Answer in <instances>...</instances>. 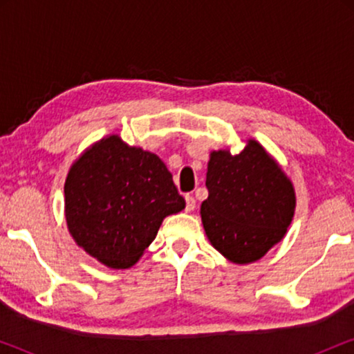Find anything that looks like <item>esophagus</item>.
Wrapping results in <instances>:
<instances>
[{
  "label": "esophagus",
  "mask_w": 354,
  "mask_h": 354,
  "mask_svg": "<svg viewBox=\"0 0 354 354\" xmlns=\"http://www.w3.org/2000/svg\"><path fill=\"white\" fill-rule=\"evenodd\" d=\"M185 201H187V206H185V209L190 212V211H193L196 207V201H195V198H193L192 195H187L185 196Z\"/></svg>",
  "instance_id": "esophagus-1"
}]
</instances>
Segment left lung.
<instances>
[{"label": "left lung", "instance_id": "8db88e82", "mask_svg": "<svg viewBox=\"0 0 354 354\" xmlns=\"http://www.w3.org/2000/svg\"><path fill=\"white\" fill-rule=\"evenodd\" d=\"M201 221L211 245L236 264L254 263L287 234L295 188L277 161L256 140L239 154L212 151Z\"/></svg>", "mask_w": 354, "mask_h": 354}]
</instances>
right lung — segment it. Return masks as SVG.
<instances>
[{"instance_id": "obj_1", "label": "right lung", "mask_w": 354, "mask_h": 354, "mask_svg": "<svg viewBox=\"0 0 354 354\" xmlns=\"http://www.w3.org/2000/svg\"><path fill=\"white\" fill-rule=\"evenodd\" d=\"M185 200L154 153L109 135L86 148L64 183L67 229L75 243L111 269H127L156 239L164 217Z\"/></svg>"}]
</instances>
